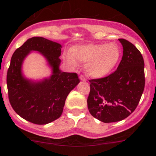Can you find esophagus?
Returning <instances> with one entry per match:
<instances>
[{"label":"esophagus","instance_id":"obj_1","mask_svg":"<svg viewBox=\"0 0 156 156\" xmlns=\"http://www.w3.org/2000/svg\"><path fill=\"white\" fill-rule=\"evenodd\" d=\"M79 78L81 80H83V81H85L86 80V78H85V77H84L83 75H80V76H79Z\"/></svg>","mask_w":156,"mask_h":156}]
</instances>
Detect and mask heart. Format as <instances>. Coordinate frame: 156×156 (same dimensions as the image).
Masks as SVG:
<instances>
[{"mask_svg":"<svg viewBox=\"0 0 156 156\" xmlns=\"http://www.w3.org/2000/svg\"><path fill=\"white\" fill-rule=\"evenodd\" d=\"M121 55V48L116 43L78 44L69 48L66 61L73 67L78 65L77 62L86 64L89 76L101 78L115 69Z\"/></svg>","mask_w":156,"mask_h":156,"instance_id":"b5f03b06","label":"heart"}]
</instances>
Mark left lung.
I'll return each instance as SVG.
<instances>
[{"label":"left lung","mask_w":156,"mask_h":156,"mask_svg":"<svg viewBox=\"0 0 156 156\" xmlns=\"http://www.w3.org/2000/svg\"><path fill=\"white\" fill-rule=\"evenodd\" d=\"M123 55L117 70L101 78L89 80L87 105L98 120L114 122L128 117L136 108L144 92V62L140 51L131 42L119 39Z\"/></svg>","instance_id":"8db88e82"}]
</instances>
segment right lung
Here are the masks:
<instances>
[{
  "mask_svg": "<svg viewBox=\"0 0 156 156\" xmlns=\"http://www.w3.org/2000/svg\"><path fill=\"white\" fill-rule=\"evenodd\" d=\"M42 53L52 68L50 78L33 82L22 76V64L30 51ZM62 45L43 37H32L17 48L11 58L7 72V88L10 104L26 120L45 125L59 118L66 98L80 82L76 73L59 69Z\"/></svg>",
  "mask_w": 156,
  "mask_h": 156,
  "instance_id": "right-lung-1",
  "label": "right lung"
}]
</instances>
